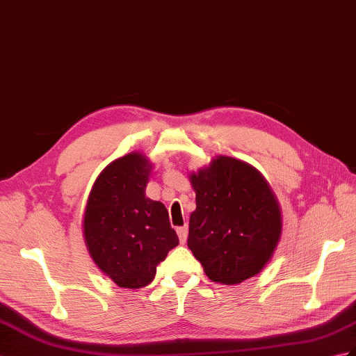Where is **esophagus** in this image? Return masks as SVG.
<instances>
[{"label":"esophagus","instance_id":"1","mask_svg":"<svg viewBox=\"0 0 356 356\" xmlns=\"http://www.w3.org/2000/svg\"><path fill=\"white\" fill-rule=\"evenodd\" d=\"M177 235H179V239L181 244H185L186 238H188V226H181V227H177Z\"/></svg>","mask_w":356,"mask_h":356}]
</instances>
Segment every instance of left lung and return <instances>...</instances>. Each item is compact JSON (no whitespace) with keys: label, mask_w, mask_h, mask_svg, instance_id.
<instances>
[{"label":"left lung","mask_w":356,"mask_h":356,"mask_svg":"<svg viewBox=\"0 0 356 356\" xmlns=\"http://www.w3.org/2000/svg\"><path fill=\"white\" fill-rule=\"evenodd\" d=\"M195 211L188 247L213 282L236 285L267 267L282 235V212L271 186L250 163L216 156L189 172Z\"/></svg>","instance_id":"8db88e82"}]
</instances>
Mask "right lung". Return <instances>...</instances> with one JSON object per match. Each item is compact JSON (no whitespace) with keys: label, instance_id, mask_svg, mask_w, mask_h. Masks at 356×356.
<instances>
[{"label":"right lung","instance_id":"1","mask_svg":"<svg viewBox=\"0 0 356 356\" xmlns=\"http://www.w3.org/2000/svg\"><path fill=\"white\" fill-rule=\"evenodd\" d=\"M152 171L139 152L111 162L90 188L81 221L95 266L130 290L150 284L158 264L179 244L165 204L145 197Z\"/></svg>","mask_w":356,"mask_h":356}]
</instances>
